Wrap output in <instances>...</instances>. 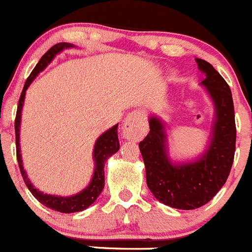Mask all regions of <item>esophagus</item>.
Here are the masks:
<instances>
[{
    "label": "esophagus",
    "mask_w": 252,
    "mask_h": 252,
    "mask_svg": "<svg viewBox=\"0 0 252 252\" xmlns=\"http://www.w3.org/2000/svg\"><path fill=\"white\" fill-rule=\"evenodd\" d=\"M147 131H148V123L144 113L141 110H133L124 120L121 134L126 139L139 141L146 136Z\"/></svg>",
    "instance_id": "esophagus-1"
}]
</instances>
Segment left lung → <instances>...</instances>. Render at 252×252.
I'll list each match as a JSON object with an SVG mask.
<instances>
[{
    "mask_svg": "<svg viewBox=\"0 0 252 252\" xmlns=\"http://www.w3.org/2000/svg\"><path fill=\"white\" fill-rule=\"evenodd\" d=\"M196 62L205 74L200 84L206 88L214 108L203 153L191 160H173L169 156L165 124L156 115H149V133L139 142L151 192L159 202L185 211L206 205L223 188L233 165L236 139L230 88L211 63L201 59Z\"/></svg>",
    "mask_w": 252,
    "mask_h": 252,
    "instance_id": "1",
    "label": "left lung"
}]
</instances>
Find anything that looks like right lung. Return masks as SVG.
<instances>
[{"label": "right lung", "instance_id": "1", "mask_svg": "<svg viewBox=\"0 0 252 252\" xmlns=\"http://www.w3.org/2000/svg\"><path fill=\"white\" fill-rule=\"evenodd\" d=\"M73 47V44H68V42H60V44L54 45L44 56L41 57L40 61L33 69L31 76L27 79L26 84L22 91L21 98H19L18 108H17V115H16V123H14V131H16V147H17V159H18V165L21 169V174L23 176V180L26 183L27 188L29 189L34 197L46 206L47 208L51 210L61 212V213H74V212H81L87 210L89 206L93 205L99 197V195L103 191L104 185H105V174H104V166H105L106 160L110 158L113 154L120 149V143H119V137H118V126H113L111 128L106 129L103 134L98 137L95 141L93 149V160H94V173L92 176L91 183L88 184L87 188L83 190L79 191L78 193L72 196H57V195H49V193H44L39 191L38 189L34 188L33 184L28 179L26 170L23 166V160H22V154H21V143H19V131H21V121H22V109L24 105V98H26V92L32 84V82L35 79L40 72L46 68L47 64L55 59L57 54L63 51L64 49H71Z\"/></svg>", "mask_w": 252, "mask_h": 252}]
</instances>
